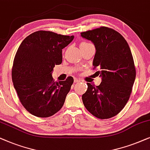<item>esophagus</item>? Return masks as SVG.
Returning <instances> with one entry per match:
<instances>
[{"instance_id": "obj_1", "label": "esophagus", "mask_w": 150, "mask_h": 150, "mask_svg": "<svg viewBox=\"0 0 150 150\" xmlns=\"http://www.w3.org/2000/svg\"><path fill=\"white\" fill-rule=\"evenodd\" d=\"M80 80H79V79H74V82H75V83H79L80 82Z\"/></svg>"}]
</instances>
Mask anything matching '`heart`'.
<instances>
[{
	"label": "heart",
	"instance_id": "obj_1",
	"mask_svg": "<svg viewBox=\"0 0 150 150\" xmlns=\"http://www.w3.org/2000/svg\"><path fill=\"white\" fill-rule=\"evenodd\" d=\"M83 44H86V42H81V43L80 44V45H83Z\"/></svg>",
	"mask_w": 150,
	"mask_h": 150
}]
</instances>
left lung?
I'll use <instances>...</instances> for the list:
<instances>
[{
	"instance_id": "1",
	"label": "left lung",
	"mask_w": 150,
	"mask_h": 150,
	"mask_svg": "<svg viewBox=\"0 0 150 150\" xmlns=\"http://www.w3.org/2000/svg\"><path fill=\"white\" fill-rule=\"evenodd\" d=\"M91 41L96 53L93 65L101 77L100 85L87 83L82 101L88 110L99 119H109L125 107L136 78L134 63L129 45L115 30L105 27L81 33Z\"/></svg>"
}]
</instances>
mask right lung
I'll use <instances>...</instances> for the list:
<instances>
[{"instance_id": "1", "label": "right lung", "mask_w": 150, "mask_h": 150, "mask_svg": "<svg viewBox=\"0 0 150 150\" xmlns=\"http://www.w3.org/2000/svg\"><path fill=\"white\" fill-rule=\"evenodd\" d=\"M74 35L38 31L26 38L18 47L12 68V81L20 101L31 115H53L63 106L73 78L55 82L52 73L62 62V49Z\"/></svg>"}]
</instances>
